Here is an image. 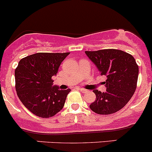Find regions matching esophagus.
Segmentation results:
<instances>
[{"label": "esophagus", "mask_w": 152, "mask_h": 152, "mask_svg": "<svg viewBox=\"0 0 152 152\" xmlns=\"http://www.w3.org/2000/svg\"><path fill=\"white\" fill-rule=\"evenodd\" d=\"M78 89H79V90H80V91H82V92H83V93H85V92H87V90L84 89V88H78Z\"/></svg>", "instance_id": "34e87169"}]
</instances>
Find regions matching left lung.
<instances>
[{
	"label": "left lung",
	"instance_id": "1",
	"mask_svg": "<svg viewBox=\"0 0 152 152\" xmlns=\"http://www.w3.org/2000/svg\"><path fill=\"white\" fill-rule=\"evenodd\" d=\"M101 75H104L105 92L94 90L96 100L90 108L98 114H111L123 108L134 94L139 67L128 53L115 49L85 51Z\"/></svg>",
	"mask_w": 152,
	"mask_h": 152
}]
</instances>
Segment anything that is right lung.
Here are the masks:
<instances>
[{
  "label": "right lung",
  "instance_id": "right-lung-1",
  "mask_svg": "<svg viewBox=\"0 0 152 152\" xmlns=\"http://www.w3.org/2000/svg\"><path fill=\"white\" fill-rule=\"evenodd\" d=\"M70 53H38L22 58L15 70V89L23 105L42 118L56 115L63 108L70 89L59 90L52 77Z\"/></svg>",
  "mask_w": 152,
  "mask_h": 152
}]
</instances>
